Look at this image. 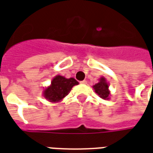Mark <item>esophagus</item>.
I'll use <instances>...</instances> for the list:
<instances>
[{"label":"esophagus","instance_id":"1","mask_svg":"<svg viewBox=\"0 0 153 153\" xmlns=\"http://www.w3.org/2000/svg\"><path fill=\"white\" fill-rule=\"evenodd\" d=\"M80 83H82V84H87L88 82H87V80H83V81H81V82H80Z\"/></svg>","mask_w":153,"mask_h":153}]
</instances>
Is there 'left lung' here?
<instances>
[{
    "label": "left lung",
    "instance_id": "8db88e82",
    "mask_svg": "<svg viewBox=\"0 0 153 153\" xmlns=\"http://www.w3.org/2000/svg\"><path fill=\"white\" fill-rule=\"evenodd\" d=\"M95 93L98 96L104 100H109L111 92L109 90V84L106 82V78L101 77L99 79V82L97 83L93 86Z\"/></svg>",
    "mask_w": 153,
    "mask_h": 153
}]
</instances>
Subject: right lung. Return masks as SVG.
I'll list each match as a JSON object with an SVG mask.
<instances>
[{
	"label": "right lung",
	"instance_id": "right-lung-1",
	"mask_svg": "<svg viewBox=\"0 0 153 153\" xmlns=\"http://www.w3.org/2000/svg\"><path fill=\"white\" fill-rule=\"evenodd\" d=\"M79 82L74 78L66 79L61 75H56L51 80V84L43 90L42 95L51 102H60L70 93L74 85Z\"/></svg>",
	"mask_w": 153,
	"mask_h": 153
}]
</instances>
